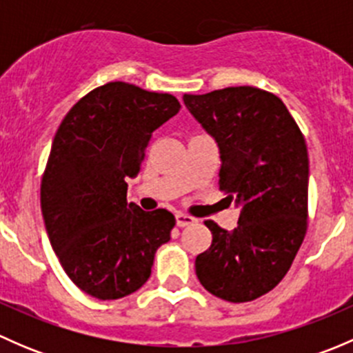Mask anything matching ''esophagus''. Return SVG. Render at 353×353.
<instances>
[{
    "mask_svg": "<svg viewBox=\"0 0 353 353\" xmlns=\"http://www.w3.org/2000/svg\"><path fill=\"white\" fill-rule=\"evenodd\" d=\"M194 222H196V219H193V216L186 215V213H176V223H177V227L193 225Z\"/></svg>",
    "mask_w": 353,
    "mask_h": 353,
    "instance_id": "obj_1",
    "label": "esophagus"
}]
</instances>
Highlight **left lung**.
<instances>
[{
	"label": "left lung",
	"instance_id": "8db88e82",
	"mask_svg": "<svg viewBox=\"0 0 353 353\" xmlns=\"http://www.w3.org/2000/svg\"><path fill=\"white\" fill-rule=\"evenodd\" d=\"M220 152V190L239 210L232 232L206 220L212 245L196 276L215 297L249 302L275 288L307 229L309 159L304 137L276 95L229 87L183 95Z\"/></svg>",
	"mask_w": 353,
	"mask_h": 353
}]
</instances>
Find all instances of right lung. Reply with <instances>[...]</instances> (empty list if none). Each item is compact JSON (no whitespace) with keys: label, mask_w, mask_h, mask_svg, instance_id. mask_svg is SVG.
<instances>
[{"label":"right lung","mask_w":353,"mask_h":353,"mask_svg":"<svg viewBox=\"0 0 353 353\" xmlns=\"http://www.w3.org/2000/svg\"><path fill=\"white\" fill-rule=\"evenodd\" d=\"M174 95L110 81L59 124L41 184L49 243L71 282L101 301L143 287L176 219L126 201L152 133L179 112Z\"/></svg>","instance_id":"obj_1"}]
</instances>
